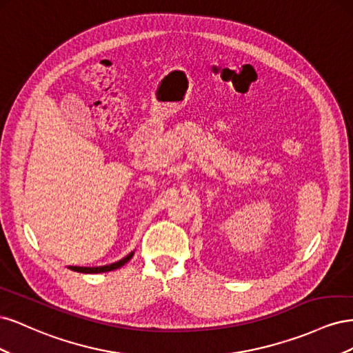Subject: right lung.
Masks as SVG:
<instances>
[{
  "instance_id": "1",
  "label": "right lung",
  "mask_w": 353,
  "mask_h": 353,
  "mask_svg": "<svg viewBox=\"0 0 353 353\" xmlns=\"http://www.w3.org/2000/svg\"><path fill=\"white\" fill-rule=\"evenodd\" d=\"M134 256V252H131L128 256H125L123 259H121L119 262H114L110 265H104V266H69L72 271H77V272H82V274H100V272H109L113 270L121 268L128 261H130Z\"/></svg>"
}]
</instances>
